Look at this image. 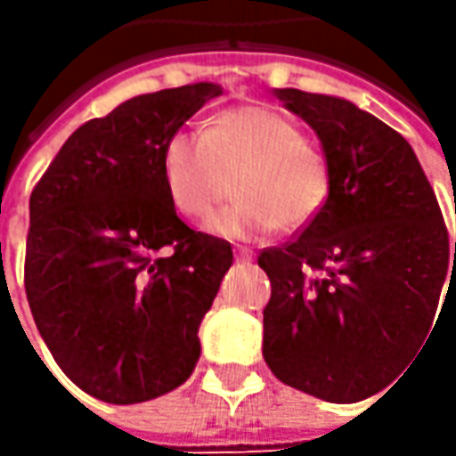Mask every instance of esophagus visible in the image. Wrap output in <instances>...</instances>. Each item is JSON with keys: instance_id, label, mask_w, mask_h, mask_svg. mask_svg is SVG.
<instances>
[{"instance_id": "esophagus-1", "label": "esophagus", "mask_w": 456, "mask_h": 456, "mask_svg": "<svg viewBox=\"0 0 456 456\" xmlns=\"http://www.w3.org/2000/svg\"><path fill=\"white\" fill-rule=\"evenodd\" d=\"M254 256H251V251H246V248H238L236 251V261H251Z\"/></svg>"}]
</instances>
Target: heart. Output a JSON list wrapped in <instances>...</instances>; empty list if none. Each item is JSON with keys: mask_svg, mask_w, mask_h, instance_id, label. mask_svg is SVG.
Returning a JSON list of instances; mask_svg holds the SVG:
<instances>
[{"mask_svg": "<svg viewBox=\"0 0 456 456\" xmlns=\"http://www.w3.org/2000/svg\"><path fill=\"white\" fill-rule=\"evenodd\" d=\"M162 177L184 218H208L233 184L238 198L208 220V231L236 240L272 233L279 225L299 228L330 195L322 147L266 106H238L213 116L202 136H169Z\"/></svg>", "mask_w": 456, "mask_h": 456, "instance_id": "obj_1", "label": "heart"}]
</instances>
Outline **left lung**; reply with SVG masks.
<instances>
[{
  "mask_svg": "<svg viewBox=\"0 0 456 456\" xmlns=\"http://www.w3.org/2000/svg\"><path fill=\"white\" fill-rule=\"evenodd\" d=\"M273 96L317 134L330 195L297 240L258 256L272 281L264 360L297 391L355 403L427 347L447 276L454 297L456 243L401 134L345 98Z\"/></svg>",
  "mask_w": 456,
  "mask_h": 456,
  "instance_id": "1",
  "label": "left lung"
}]
</instances>
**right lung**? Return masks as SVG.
<instances>
[{
  "mask_svg": "<svg viewBox=\"0 0 456 456\" xmlns=\"http://www.w3.org/2000/svg\"><path fill=\"white\" fill-rule=\"evenodd\" d=\"M220 94L192 83L124 101L70 134L32 190L27 302L62 373L98 401H150L198 365L233 251L177 218L162 150Z\"/></svg>",
  "mask_w": 456,
  "mask_h": 456,
  "instance_id": "obj_1",
  "label": "right lung"
}]
</instances>
